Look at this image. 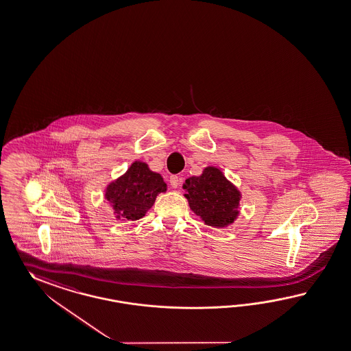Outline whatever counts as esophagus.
<instances>
[{
  "instance_id": "esophagus-1",
  "label": "esophagus",
  "mask_w": 351,
  "mask_h": 351,
  "mask_svg": "<svg viewBox=\"0 0 351 351\" xmlns=\"http://www.w3.org/2000/svg\"><path fill=\"white\" fill-rule=\"evenodd\" d=\"M181 178L178 176V175H172L171 178H170V184H171V186L173 189L178 188L180 186V184H181Z\"/></svg>"
}]
</instances>
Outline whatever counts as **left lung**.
Segmentation results:
<instances>
[{"label":"left lung","mask_w":351,"mask_h":351,"mask_svg":"<svg viewBox=\"0 0 351 351\" xmlns=\"http://www.w3.org/2000/svg\"><path fill=\"white\" fill-rule=\"evenodd\" d=\"M182 188L190 209L208 226L222 228L237 218L241 194L219 169L206 167L200 176L185 180Z\"/></svg>","instance_id":"1"}]
</instances>
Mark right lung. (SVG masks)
<instances>
[{
	"label": "right lung",
	"instance_id": "right-lung-1",
	"mask_svg": "<svg viewBox=\"0 0 351 351\" xmlns=\"http://www.w3.org/2000/svg\"><path fill=\"white\" fill-rule=\"evenodd\" d=\"M166 189L167 185L160 173L151 171L147 163L136 161L123 176L108 185L105 199L112 204L117 218L137 221L152 208L157 195Z\"/></svg>",
	"mask_w": 351,
	"mask_h": 351
}]
</instances>
